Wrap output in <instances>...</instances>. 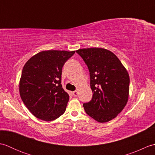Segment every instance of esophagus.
Listing matches in <instances>:
<instances>
[{"label":"esophagus","mask_w":155,"mask_h":155,"mask_svg":"<svg viewBox=\"0 0 155 155\" xmlns=\"http://www.w3.org/2000/svg\"><path fill=\"white\" fill-rule=\"evenodd\" d=\"M72 94H73L74 97H77V96H78V91H73V92H72Z\"/></svg>","instance_id":"1"}]
</instances>
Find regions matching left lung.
<instances>
[{"label": "left lung", "instance_id": "8db88e82", "mask_svg": "<svg viewBox=\"0 0 155 155\" xmlns=\"http://www.w3.org/2000/svg\"><path fill=\"white\" fill-rule=\"evenodd\" d=\"M90 72L93 98L83 104L86 113L99 123L113 120L123 110L129 95L127 69L113 52L103 48L77 51Z\"/></svg>", "mask_w": 155, "mask_h": 155}]
</instances>
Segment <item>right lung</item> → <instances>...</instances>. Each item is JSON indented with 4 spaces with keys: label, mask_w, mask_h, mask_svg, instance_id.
<instances>
[{
    "label": "right lung",
    "mask_w": 155,
    "mask_h": 155,
    "mask_svg": "<svg viewBox=\"0 0 155 155\" xmlns=\"http://www.w3.org/2000/svg\"><path fill=\"white\" fill-rule=\"evenodd\" d=\"M75 51H44L26 62L19 83L21 99L35 117L45 121L63 114L69 95L61 84L62 68Z\"/></svg>",
    "instance_id": "obj_1"
}]
</instances>
